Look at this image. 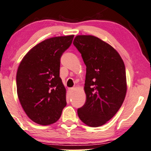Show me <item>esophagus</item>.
Segmentation results:
<instances>
[{
  "mask_svg": "<svg viewBox=\"0 0 151 151\" xmlns=\"http://www.w3.org/2000/svg\"><path fill=\"white\" fill-rule=\"evenodd\" d=\"M76 89V88H72L69 89V92H73V91H75V90Z\"/></svg>",
  "mask_w": 151,
  "mask_h": 151,
  "instance_id": "obj_1",
  "label": "esophagus"
}]
</instances>
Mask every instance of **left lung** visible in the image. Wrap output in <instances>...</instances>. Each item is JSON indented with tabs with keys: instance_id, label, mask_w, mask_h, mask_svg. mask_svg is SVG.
<instances>
[{
	"instance_id": "8db88e82",
	"label": "left lung",
	"mask_w": 151,
	"mask_h": 151,
	"mask_svg": "<svg viewBox=\"0 0 151 151\" xmlns=\"http://www.w3.org/2000/svg\"><path fill=\"white\" fill-rule=\"evenodd\" d=\"M73 44L86 65V101L78 116L88 126H102L115 116L126 96L124 61L115 48L95 36L77 35Z\"/></svg>"
}]
</instances>
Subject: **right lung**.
<instances>
[{"label":"right lung","instance_id":"right-lung-1","mask_svg":"<svg viewBox=\"0 0 151 151\" xmlns=\"http://www.w3.org/2000/svg\"><path fill=\"white\" fill-rule=\"evenodd\" d=\"M74 35L44 40L29 50L19 65L17 93L27 116L34 122H56L66 106V90L59 77L60 58Z\"/></svg>","mask_w":151,"mask_h":151}]
</instances>
